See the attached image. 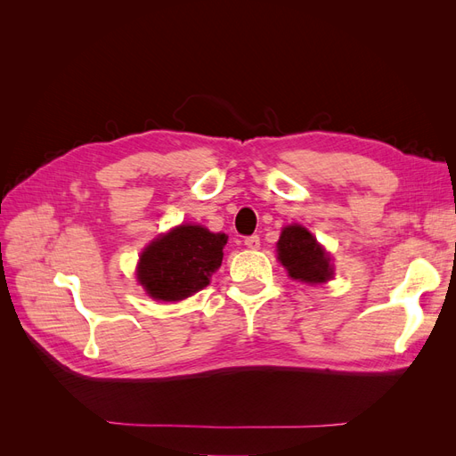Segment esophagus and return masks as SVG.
<instances>
[{
    "mask_svg": "<svg viewBox=\"0 0 456 456\" xmlns=\"http://www.w3.org/2000/svg\"><path fill=\"white\" fill-rule=\"evenodd\" d=\"M245 247H247V249H253V251L258 249V247H260V238L256 236V233H253V236H247V238H245Z\"/></svg>",
    "mask_w": 456,
    "mask_h": 456,
    "instance_id": "obj_1",
    "label": "esophagus"
}]
</instances>
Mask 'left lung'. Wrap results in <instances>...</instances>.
<instances>
[{
	"label": "left lung",
	"instance_id": "1",
	"mask_svg": "<svg viewBox=\"0 0 456 456\" xmlns=\"http://www.w3.org/2000/svg\"><path fill=\"white\" fill-rule=\"evenodd\" d=\"M278 256L289 270V275L306 283H323L333 268L329 265V255L323 247L314 240L312 233L298 224L287 226L278 241Z\"/></svg>",
	"mask_w": 456,
	"mask_h": 456
}]
</instances>
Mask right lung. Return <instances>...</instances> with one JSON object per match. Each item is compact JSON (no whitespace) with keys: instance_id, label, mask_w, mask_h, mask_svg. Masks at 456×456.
<instances>
[{"instance_id":"add662e5","label":"right lung","mask_w":456,"mask_h":456,"mask_svg":"<svg viewBox=\"0 0 456 456\" xmlns=\"http://www.w3.org/2000/svg\"><path fill=\"white\" fill-rule=\"evenodd\" d=\"M228 238L201 226H178L151 241L139 265L141 285L158 300H183L209 285Z\"/></svg>"}]
</instances>
